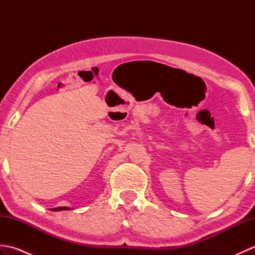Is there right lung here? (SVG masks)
Here are the masks:
<instances>
[{"label": "right lung", "mask_w": 255, "mask_h": 255, "mask_svg": "<svg viewBox=\"0 0 255 255\" xmlns=\"http://www.w3.org/2000/svg\"><path fill=\"white\" fill-rule=\"evenodd\" d=\"M67 209H70V208H68V207H57V208H51L50 210L58 211V210H67Z\"/></svg>", "instance_id": "1"}]
</instances>
